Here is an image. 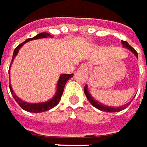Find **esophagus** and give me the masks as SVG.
I'll return each instance as SVG.
<instances>
[{"mask_svg": "<svg viewBox=\"0 0 147 147\" xmlns=\"http://www.w3.org/2000/svg\"><path fill=\"white\" fill-rule=\"evenodd\" d=\"M79 69L80 70H83V71H88V69H89V67H88V65L86 64V63H84V64H82L80 67H79Z\"/></svg>", "mask_w": 147, "mask_h": 147, "instance_id": "esophagus-1", "label": "esophagus"}]
</instances>
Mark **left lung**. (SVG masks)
I'll use <instances>...</instances> for the list:
<instances>
[{
  "mask_svg": "<svg viewBox=\"0 0 147 147\" xmlns=\"http://www.w3.org/2000/svg\"><path fill=\"white\" fill-rule=\"evenodd\" d=\"M121 42H122L123 47L127 48V49H129V50H131V52L136 55V57L138 58L137 52H136L133 47H131V45H129V43H128L126 41H121ZM84 94H85L87 99L89 100V101L91 103V105H92L94 107H95L96 109L101 110V111H105V112H119V111H121L122 110L125 109V108H126V107L131 103V101H130L129 103H127V104H125V105H122V106H120V107H110V106L105 105L104 104L100 103L99 101L95 100L92 96H91V94H89V92L88 91V86H87V85H85V87H84ZM134 98H135V97H134ZM132 100H133V99H132Z\"/></svg>",
  "mask_w": 147,
  "mask_h": 147,
  "instance_id": "obj_1",
  "label": "left lung"
}]
</instances>
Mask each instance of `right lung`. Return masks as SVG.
Wrapping results in <instances>:
<instances>
[{"mask_svg": "<svg viewBox=\"0 0 147 147\" xmlns=\"http://www.w3.org/2000/svg\"><path fill=\"white\" fill-rule=\"evenodd\" d=\"M46 37H53L52 35H50L49 33L47 32H41L39 34H37V36H35L34 37H32V38H28L26 39L25 42H23L22 43L19 44L17 47L15 48L14 50V53H13V57H12V61H11V63L14 60V58L16 56V54L18 53L19 52V49L22 47V46H23L26 42H29V41H32V40H34V39H39V38H46ZM10 65V67H11ZM9 72H10V69H9ZM74 74H61L59 79L58 81V84H57V91H56V94L53 97V99H51L48 101L46 102H42V103H27L25 102L23 100H22L21 99H19L16 94H14L12 88L10 84V89H11V93L12 94V96L13 98L15 99L17 104L26 111L28 112H32V113H40V112H44V111H47V110H51L52 108H53L54 106H56L59 103V101L61 100V96L63 93V89H64V86L67 83L68 79H71L73 77Z\"/></svg>", "mask_w": 147, "mask_h": 147, "instance_id": "1", "label": "right lung"}]
</instances>
